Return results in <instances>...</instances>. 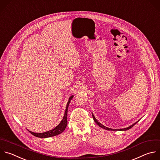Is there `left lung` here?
Segmentation results:
<instances>
[{
	"label": "left lung",
	"mask_w": 160,
	"mask_h": 160,
	"mask_svg": "<svg viewBox=\"0 0 160 160\" xmlns=\"http://www.w3.org/2000/svg\"><path fill=\"white\" fill-rule=\"evenodd\" d=\"M92 117H93V120H94V121L97 124V125L98 126H99L100 128H103V129H106V130H108V131H118V130H119V131H126V130H128V129H131V128H132L138 122H136V123H134V124H132V125H131V126H129V127H128V128H124V129H111V128H107V127H105V126H104L103 125H102V124H100L98 121H97V120L95 119V118L94 117V116L93 115V114H92Z\"/></svg>",
	"instance_id": "1"
}]
</instances>
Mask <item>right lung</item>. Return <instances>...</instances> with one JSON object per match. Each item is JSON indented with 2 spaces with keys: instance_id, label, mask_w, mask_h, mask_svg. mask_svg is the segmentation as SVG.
Segmentation results:
<instances>
[{
  "instance_id": "right-lung-1",
  "label": "right lung",
  "mask_w": 160,
  "mask_h": 160,
  "mask_svg": "<svg viewBox=\"0 0 160 160\" xmlns=\"http://www.w3.org/2000/svg\"><path fill=\"white\" fill-rule=\"evenodd\" d=\"M73 96H71L69 98V100L67 103V108H66V110H65V112L63 116V118L62 119V121H61V122L60 123V124H58L56 128H55L54 129H52V130H50L49 131L47 132H44L42 133H35L33 132H31L30 131H29V132L34 135L36 137L38 138H49V137H52V136H55L57 135H58L60 134H61L66 128L67 126V113H68V106L70 104V102L71 101V100L73 98Z\"/></svg>"
}]
</instances>
